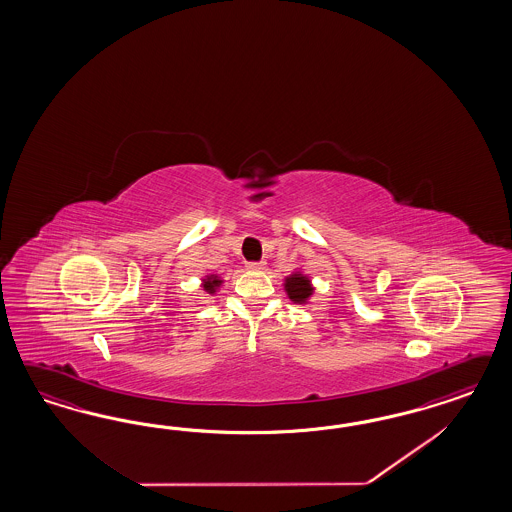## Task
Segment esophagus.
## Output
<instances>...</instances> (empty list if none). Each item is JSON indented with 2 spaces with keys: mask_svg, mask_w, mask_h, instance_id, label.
<instances>
[{
  "mask_svg": "<svg viewBox=\"0 0 512 512\" xmlns=\"http://www.w3.org/2000/svg\"><path fill=\"white\" fill-rule=\"evenodd\" d=\"M263 268V261H261V263H248V270H263Z\"/></svg>",
  "mask_w": 512,
  "mask_h": 512,
  "instance_id": "esophagus-1",
  "label": "esophagus"
}]
</instances>
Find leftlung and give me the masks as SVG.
<instances>
[{"label":"left lung","instance_id":"obj_1","mask_svg":"<svg viewBox=\"0 0 512 512\" xmlns=\"http://www.w3.org/2000/svg\"><path fill=\"white\" fill-rule=\"evenodd\" d=\"M283 289L293 304H308L315 293L310 276L304 274L300 268H296L293 274L283 279Z\"/></svg>","mask_w":512,"mask_h":512}]
</instances>
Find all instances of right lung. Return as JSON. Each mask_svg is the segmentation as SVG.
<instances>
[{"label": "right lung", "instance_id": "obj_1", "mask_svg": "<svg viewBox=\"0 0 512 512\" xmlns=\"http://www.w3.org/2000/svg\"><path fill=\"white\" fill-rule=\"evenodd\" d=\"M201 281L202 291L212 296L217 295V291H219L221 285H223V278L217 276V274H206Z\"/></svg>", "mask_w": 512, "mask_h": 512}]
</instances>
